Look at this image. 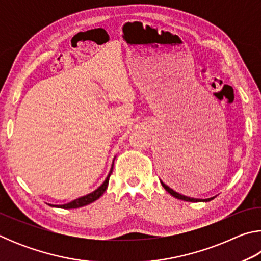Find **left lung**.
Returning <instances> with one entry per match:
<instances>
[{
  "label": "left lung",
  "instance_id": "8db88e82",
  "mask_svg": "<svg viewBox=\"0 0 261 261\" xmlns=\"http://www.w3.org/2000/svg\"><path fill=\"white\" fill-rule=\"evenodd\" d=\"M161 174L166 182L169 184L173 188H174V184H178L180 182H184L185 179H190L192 177V176L190 175V171L187 170V168L183 167V163H180V161L177 160L175 156L170 158V155L167 156L165 160H163V163L161 166ZM160 182L168 193H170L171 196L180 200L198 202V201H211L212 199H214V197L208 198V199H196V198H190L187 196H183V194L176 192L175 190L171 189L169 186H167V184L166 185L161 179Z\"/></svg>",
  "mask_w": 261,
  "mask_h": 261
}]
</instances>
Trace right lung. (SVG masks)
<instances>
[{"mask_svg": "<svg viewBox=\"0 0 261 261\" xmlns=\"http://www.w3.org/2000/svg\"><path fill=\"white\" fill-rule=\"evenodd\" d=\"M114 165V163H113ZM113 173V166H112V169H110L109 174L107 176V178L105 179V182L100 185V187L95 190V191L91 192L86 194V196L78 198L76 200H72L68 202V204H64V205H60V206H56V205H50L53 207H60V208H65V210H70V208H78V207H83V206H86L88 204H91V202L95 201L96 199H99V198L102 196L103 192L106 191V189L108 187V182H109V177L110 175Z\"/></svg>", "mask_w": 261, "mask_h": 261, "instance_id": "1", "label": "right lung"}]
</instances>
